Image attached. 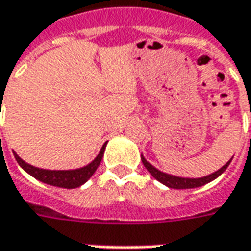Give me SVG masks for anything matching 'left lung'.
<instances>
[{
	"label": "left lung",
	"instance_id": "8db88e82",
	"mask_svg": "<svg viewBox=\"0 0 251 251\" xmlns=\"http://www.w3.org/2000/svg\"><path fill=\"white\" fill-rule=\"evenodd\" d=\"M142 158V162L143 165L146 167L149 172L151 174V176L157 179V180L162 183V184H165V186H168L171 188H195V187H201L203 184H206L209 181L215 180L216 177H219V176L227 169V167L229 165V162L231 160L224 165V167H221L219 171H216L215 174H212V175H208V176H203V177H198V179H188V177H177V176H172V175H168V174H164L161 171H158L157 168H154L151 164H149L146 160H145V157H141Z\"/></svg>",
	"mask_w": 251,
	"mask_h": 251
}]
</instances>
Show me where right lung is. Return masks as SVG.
Returning <instances> with one entry per match:
<instances>
[{"instance_id": "1", "label": "right lung", "mask_w": 251, "mask_h": 251, "mask_svg": "<svg viewBox=\"0 0 251 251\" xmlns=\"http://www.w3.org/2000/svg\"><path fill=\"white\" fill-rule=\"evenodd\" d=\"M105 146L106 143L103 145L100 154L97 155L94 158V161L90 162L89 165L83 167V168L74 169V171H49V169H41L36 168V167H32L30 164H27L25 161H23L16 153L15 154V158L16 161L19 162V165L27 172L30 174L31 176H34L38 180L43 181L46 184H50V186H56V187H63V188H76L79 186H82L83 183L89 180L90 177L93 176V174L96 172L100 162L102 160L103 151H105Z\"/></svg>"}]
</instances>
